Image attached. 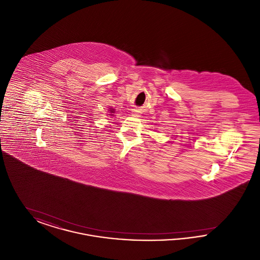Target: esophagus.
I'll use <instances>...</instances> for the list:
<instances>
[{
	"instance_id": "esophagus-1",
	"label": "esophagus",
	"mask_w": 260,
	"mask_h": 260,
	"mask_svg": "<svg viewBox=\"0 0 260 260\" xmlns=\"http://www.w3.org/2000/svg\"><path fill=\"white\" fill-rule=\"evenodd\" d=\"M132 113H133V115L136 116V117H139V116H140V112H139V110H137V109H133Z\"/></svg>"
}]
</instances>
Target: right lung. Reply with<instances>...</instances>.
I'll return each mask as SVG.
<instances>
[{
  "label": "right lung",
  "mask_w": 260,
  "mask_h": 260,
  "mask_svg": "<svg viewBox=\"0 0 260 260\" xmlns=\"http://www.w3.org/2000/svg\"><path fill=\"white\" fill-rule=\"evenodd\" d=\"M108 112H109V114H108L109 116H113V117L115 116L114 114H115V112L116 111H115V109H114L113 107H111V106H110V108H109V110H108Z\"/></svg>",
  "instance_id": "add662e5"
}]
</instances>
